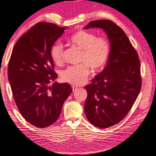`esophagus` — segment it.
Returning a JSON list of instances; mask_svg holds the SVG:
<instances>
[{
	"mask_svg": "<svg viewBox=\"0 0 156 156\" xmlns=\"http://www.w3.org/2000/svg\"><path fill=\"white\" fill-rule=\"evenodd\" d=\"M72 88H73V90L75 91V90H76V88H77V87H76V86H72Z\"/></svg>",
	"mask_w": 156,
	"mask_h": 156,
	"instance_id": "1",
	"label": "esophagus"
}]
</instances>
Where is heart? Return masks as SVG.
Instances as JSON below:
<instances>
[{
	"mask_svg": "<svg viewBox=\"0 0 156 156\" xmlns=\"http://www.w3.org/2000/svg\"><path fill=\"white\" fill-rule=\"evenodd\" d=\"M72 46L81 50L79 66H70L61 73L63 81L73 85L80 86L87 80L90 69L94 73L99 72L105 67L111 52V45L105 37H97L93 32L78 30L68 38ZM63 47L56 43L50 48L51 58L56 65L63 63Z\"/></svg>",
	"mask_w": 156,
	"mask_h": 156,
	"instance_id": "1",
	"label": "heart"
}]
</instances>
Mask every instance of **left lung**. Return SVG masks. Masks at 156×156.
Returning a JSON list of instances; mask_svg holds the SVG:
<instances>
[{"label": "left lung", "mask_w": 156, "mask_h": 156, "mask_svg": "<svg viewBox=\"0 0 156 156\" xmlns=\"http://www.w3.org/2000/svg\"><path fill=\"white\" fill-rule=\"evenodd\" d=\"M102 28L111 43L107 66L86 86L84 111L98 128H108L122 120L136 101L142 86L140 61L126 34L110 20L90 21L84 28Z\"/></svg>", "instance_id": "1"}]
</instances>
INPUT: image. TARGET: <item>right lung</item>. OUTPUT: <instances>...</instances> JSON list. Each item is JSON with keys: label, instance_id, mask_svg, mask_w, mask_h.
Returning a JSON list of instances; mask_svg holds the SVG:
<instances>
[{"label": "right lung", "instance_id": "1", "mask_svg": "<svg viewBox=\"0 0 156 156\" xmlns=\"http://www.w3.org/2000/svg\"><path fill=\"white\" fill-rule=\"evenodd\" d=\"M66 27L40 22L19 38L8 64V80L14 99L30 124L45 128L57 120L72 88L68 83L50 81L57 78L50 48Z\"/></svg>", "mask_w": 156, "mask_h": 156}]
</instances>
